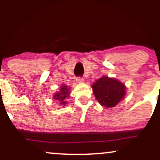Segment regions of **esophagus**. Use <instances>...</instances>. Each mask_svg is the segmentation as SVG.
Masks as SVG:
<instances>
[{"mask_svg":"<svg viewBox=\"0 0 160 160\" xmlns=\"http://www.w3.org/2000/svg\"><path fill=\"white\" fill-rule=\"evenodd\" d=\"M77 82H84V79L82 78H77Z\"/></svg>","mask_w":160,"mask_h":160,"instance_id":"obj_1","label":"esophagus"}]
</instances>
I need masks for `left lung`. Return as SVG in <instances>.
<instances>
[{"label": "left lung", "instance_id": "obj_1", "mask_svg": "<svg viewBox=\"0 0 160 160\" xmlns=\"http://www.w3.org/2000/svg\"><path fill=\"white\" fill-rule=\"evenodd\" d=\"M126 86L122 82L107 76L102 77L92 84L95 98L102 106L113 108L126 95Z\"/></svg>", "mask_w": 160, "mask_h": 160}]
</instances>
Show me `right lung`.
Listing matches in <instances>:
<instances>
[{"mask_svg": "<svg viewBox=\"0 0 160 160\" xmlns=\"http://www.w3.org/2000/svg\"><path fill=\"white\" fill-rule=\"evenodd\" d=\"M70 89L67 86H62L59 89V92L55 93L53 95V98L58 102V104L61 105L65 106L67 104L66 98L69 97Z\"/></svg>", "mask_w": 160, "mask_h": 160, "instance_id": "obj_1", "label": "right lung"}]
</instances>
